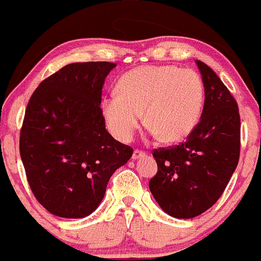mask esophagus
Listing matches in <instances>:
<instances>
[{"mask_svg":"<svg viewBox=\"0 0 261 261\" xmlns=\"http://www.w3.org/2000/svg\"><path fill=\"white\" fill-rule=\"evenodd\" d=\"M144 155H146V153H144L143 150H141V149H134L133 155H132V158H133V160H138V158L144 157Z\"/></svg>","mask_w":261,"mask_h":261,"instance_id":"1","label":"esophagus"}]
</instances>
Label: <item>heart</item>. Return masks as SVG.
Masks as SVG:
<instances>
[{
  "instance_id": "b5f03b06",
  "label": "heart",
  "mask_w": 261,
  "mask_h": 261,
  "mask_svg": "<svg viewBox=\"0 0 261 261\" xmlns=\"http://www.w3.org/2000/svg\"><path fill=\"white\" fill-rule=\"evenodd\" d=\"M205 101L202 77L192 69L146 65L125 72L103 100V114L113 136L129 142L144 122L166 143L182 141L195 129Z\"/></svg>"
}]
</instances>
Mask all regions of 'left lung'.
<instances>
[{
  "label": "left lung",
  "mask_w": 261,
  "mask_h": 261,
  "mask_svg": "<svg viewBox=\"0 0 261 261\" xmlns=\"http://www.w3.org/2000/svg\"><path fill=\"white\" fill-rule=\"evenodd\" d=\"M200 122L178 146L153 149L158 171L149 190L163 211L177 219L203 214L222 195L240 157V114L235 98L205 63Z\"/></svg>",
  "instance_id": "obj_1"
}]
</instances>
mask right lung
Here are the masks:
<instances>
[{
  "label": "right lung",
  "mask_w": 261,
  "mask_h": 261,
  "mask_svg": "<svg viewBox=\"0 0 261 261\" xmlns=\"http://www.w3.org/2000/svg\"><path fill=\"white\" fill-rule=\"evenodd\" d=\"M114 63L64 66L32 93L20 154L36 200L55 216L79 219L101 202L109 178L133 148L106 129L101 89Z\"/></svg>",
  "instance_id": "1"
}]
</instances>
